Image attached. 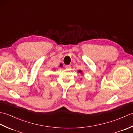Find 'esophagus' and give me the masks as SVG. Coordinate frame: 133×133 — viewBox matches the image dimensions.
<instances>
[{
	"instance_id": "esophagus-1",
	"label": "esophagus",
	"mask_w": 133,
	"mask_h": 133,
	"mask_svg": "<svg viewBox=\"0 0 133 133\" xmlns=\"http://www.w3.org/2000/svg\"><path fill=\"white\" fill-rule=\"evenodd\" d=\"M66 69H67V70H70V69H71V66H70V65H67V66H66Z\"/></svg>"
}]
</instances>
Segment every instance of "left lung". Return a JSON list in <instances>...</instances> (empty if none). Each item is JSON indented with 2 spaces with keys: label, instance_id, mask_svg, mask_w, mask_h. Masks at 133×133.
I'll return each instance as SVG.
<instances>
[{
  "label": "left lung",
  "instance_id": "obj_1",
  "mask_svg": "<svg viewBox=\"0 0 133 133\" xmlns=\"http://www.w3.org/2000/svg\"><path fill=\"white\" fill-rule=\"evenodd\" d=\"M78 73H81V74H83V72H82V70H78Z\"/></svg>",
  "mask_w": 133,
  "mask_h": 133
}]
</instances>
